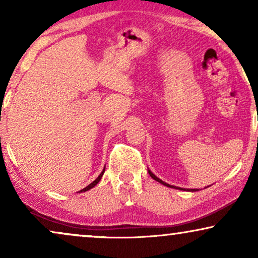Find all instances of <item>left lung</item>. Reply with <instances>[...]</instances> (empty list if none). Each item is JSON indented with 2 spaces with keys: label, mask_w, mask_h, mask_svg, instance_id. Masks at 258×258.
Instances as JSON below:
<instances>
[{
  "label": "left lung",
  "mask_w": 258,
  "mask_h": 258,
  "mask_svg": "<svg viewBox=\"0 0 258 258\" xmlns=\"http://www.w3.org/2000/svg\"><path fill=\"white\" fill-rule=\"evenodd\" d=\"M148 172H149V175L151 176V177H153V178L155 179V181L160 182V183H162V184H164V185H167V186H171V185H169V184H167V183H165V182H163V181H162V179H160V178H158V177H156V176H155V175L153 174V172H151L150 170H148ZM176 189H181V188H176ZM181 190H184V189H181ZM188 191H197V189H189V190H188Z\"/></svg>",
  "instance_id": "obj_1"
}]
</instances>
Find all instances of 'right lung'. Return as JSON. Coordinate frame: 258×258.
Listing matches in <instances>:
<instances>
[{
    "mask_svg": "<svg viewBox=\"0 0 258 258\" xmlns=\"http://www.w3.org/2000/svg\"><path fill=\"white\" fill-rule=\"evenodd\" d=\"M103 174H104V169H103V171H102V172H101V174H100V176H98V177H97L96 179H95V181H94V182H91L89 185H88V186H86V188H84V189H82V190H81V192H82V191H87V190H89V189H91V188H94V186H95V185H96V184H97V183L101 181V178H102V176H103Z\"/></svg>",
    "mask_w": 258,
    "mask_h": 258,
    "instance_id": "1",
    "label": "right lung"
}]
</instances>
